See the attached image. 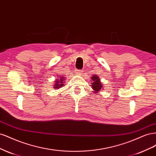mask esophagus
I'll use <instances>...</instances> for the list:
<instances>
[{
	"mask_svg": "<svg viewBox=\"0 0 156 156\" xmlns=\"http://www.w3.org/2000/svg\"><path fill=\"white\" fill-rule=\"evenodd\" d=\"M75 73H76V74H77V75H81V74L83 73L82 71H81V70H80V69H76V70H75Z\"/></svg>",
	"mask_w": 156,
	"mask_h": 156,
	"instance_id": "1",
	"label": "esophagus"
}]
</instances>
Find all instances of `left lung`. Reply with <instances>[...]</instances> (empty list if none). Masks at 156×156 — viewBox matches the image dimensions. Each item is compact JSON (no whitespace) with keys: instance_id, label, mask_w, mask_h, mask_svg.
Wrapping results in <instances>:
<instances>
[{"instance_id":"8db88e82","label":"left lung","mask_w":156,"mask_h":156,"mask_svg":"<svg viewBox=\"0 0 156 156\" xmlns=\"http://www.w3.org/2000/svg\"><path fill=\"white\" fill-rule=\"evenodd\" d=\"M92 83L91 85L92 88L94 90V93L96 94H100V92H101L103 88V84L101 82V80L99 78V76L97 75H94L92 76Z\"/></svg>"}]
</instances>
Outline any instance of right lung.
Wrapping results in <instances>:
<instances>
[{"instance_id": "right-lung-1", "label": "right lung", "mask_w": 156, "mask_h": 156, "mask_svg": "<svg viewBox=\"0 0 156 156\" xmlns=\"http://www.w3.org/2000/svg\"><path fill=\"white\" fill-rule=\"evenodd\" d=\"M65 78L63 77V75H58V77H57L55 81V83H54V89H58L60 88H61L62 87H63L64 85V82H65Z\"/></svg>"}]
</instances>
